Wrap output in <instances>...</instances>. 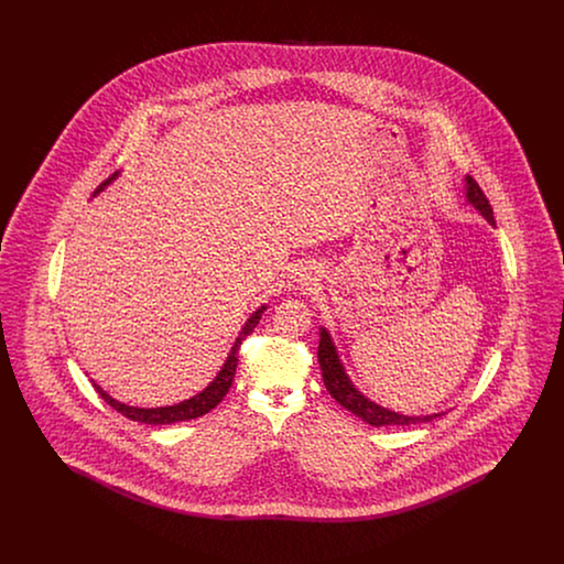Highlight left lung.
Listing matches in <instances>:
<instances>
[{
	"label": "left lung",
	"mask_w": 564,
	"mask_h": 564,
	"mask_svg": "<svg viewBox=\"0 0 564 564\" xmlns=\"http://www.w3.org/2000/svg\"><path fill=\"white\" fill-rule=\"evenodd\" d=\"M465 198L467 203L482 215L488 224L495 226V217H492V207L488 203V198L484 196L482 189L476 184L474 177H465ZM319 366H322L323 382L325 389L329 391V395L340 403L343 408H347L355 416H359L361 421H366L368 425L375 427H384V425H416V423H430L433 419L446 414V412H433V414H419V416H408L400 414L395 410L382 408L380 403L372 402L370 398H366L350 380L340 355L336 350V345L329 336V332L325 327H319Z\"/></svg>",
	"instance_id": "8db88e82"
}]
</instances>
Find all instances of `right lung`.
<instances>
[{
	"instance_id": "right-lung-1",
	"label": "right lung",
	"mask_w": 564,
	"mask_h": 564,
	"mask_svg": "<svg viewBox=\"0 0 564 564\" xmlns=\"http://www.w3.org/2000/svg\"><path fill=\"white\" fill-rule=\"evenodd\" d=\"M116 177H118V173H113L99 188L95 189L93 196H97L99 192H104V189L108 188L109 184H111ZM264 311H267V304H262L256 313H251V317L242 325L241 332H239V338L235 340V345H232V349L228 352L224 366L219 368V372L215 375L214 380H212L200 393L192 395L189 400L173 403V405H161V408H137V405H129V403L113 400L95 380H93V387L97 389V393H99L113 410H118L120 414H124L127 419L137 421V423H145V425H171V423H182V421H189V419L203 416V414H207L209 410H214L215 405L221 402L224 395L228 393V389H230V384H232V378H235V372H237L241 340H245V336H249V334L253 332V327L260 323V317H262Z\"/></svg>"
}]
</instances>
